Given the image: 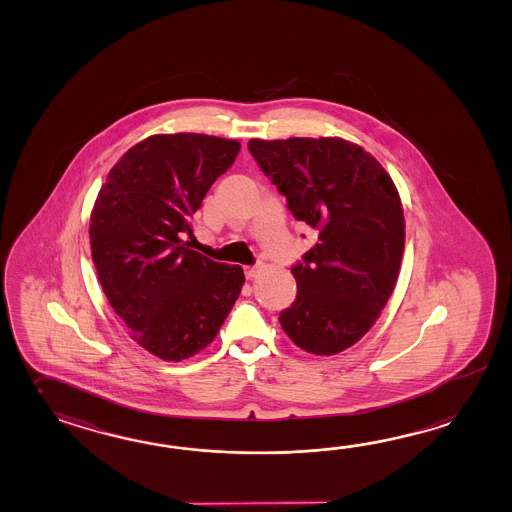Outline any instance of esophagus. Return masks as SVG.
Returning <instances> with one entry per match:
<instances>
[{
    "label": "esophagus",
    "instance_id": "esophagus-1",
    "mask_svg": "<svg viewBox=\"0 0 512 512\" xmlns=\"http://www.w3.org/2000/svg\"><path fill=\"white\" fill-rule=\"evenodd\" d=\"M257 273H259V268H257V266H248V268H244V275H246V279H255V277H257Z\"/></svg>",
    "mask_w": 512,
    "mask_h": 512
}]
</instances>
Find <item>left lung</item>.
<instances>
[{
  "instance_id": "8db88e82",
  "label": "left lung",
  "mask_w": 512,
  "mask_h": 512,
  "mask_svg": "<svg viewBox=\"0 0 512 512\" xmlns=\"http://www.w3.org/2000/svg\"><path fill=\"white\" fill-rule=\"evenodd\" d=\"M251 156L318 242L292 266L296 301L279 323L307 353L332 356L373 327L397 284L406 224L397 187L340 137L251 139Z\"/></svg>"
}]
</instances>
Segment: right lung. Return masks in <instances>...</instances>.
Returning <instances> with one entry per match:
<instances>
[{"mask_svg": "<svg viewBox=\"0 0 512 512\" xmlns=\"http://www.w3.org/2000/svg\"><path fill=\"white\" fill-rule=\"evenodd\" d=\"M239 150L235 139L205 134L147 137L115 163L93 205L91 259L104 294L132 340L165 362L205 349L239 299L242 268L183 240Z\"/></svg>", "mask_w": 512, "mask_h": 512, "instance_id": "obj_1", "label": "right lung"}]
</instances>
